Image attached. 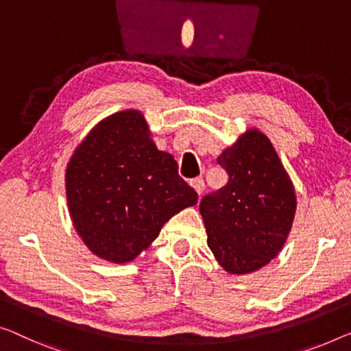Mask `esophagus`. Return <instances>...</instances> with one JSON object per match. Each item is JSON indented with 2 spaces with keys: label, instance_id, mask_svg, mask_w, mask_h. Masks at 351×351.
I'll use <instances>...</instances> for the list:
<instances>
[{
  "label": "esophagus",
  "instance_id": "obj_1",
  "mask_svg": "<svg viewBox=\"0 0 351 351\" xmlns=\"http://www.w3.org/2000/svg\"><path fill=\"white\" fill-rule=\"evenodd\" d=\"M191 186L195 189V192L198 193V195H202L203 189H205V181L202 180V178H195V180L191 181Z\"/></svg>",
  "mask_w": 351,
  "mask_h": 351
}]
</instances>
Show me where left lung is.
Segmentation results:
<instances>
[{"label":"left lung","instance_id":"obj_1","mask_svg":"<svg viewBox=\"0 0 351 351\" xmlns=\"http://www.w3.org/2000/svg\"><path fill=\"white\" fill-rule=\"evenodd\" d=\"M217 164L228 181L200 202L208 247L228 273H254L279 254L289 237L295 189L269 138L257 129L241 135Z\"/></svg>","mask_w":351,"mask_h":351}]
</instances>
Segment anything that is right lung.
Masks as SVG:
<instances>
[{
  "label": "right lung",
  "mask_w": 351,
  "mask_h": 351,
  "mask_svg": "<svg viewBox=\"0 0 351 351\" xmlns=\"http://www.w3.org/2000/svg\"><path fill=\"white\" fill-rule=\"evenodd\" d=\"M66 195L83 243L113 263L134 260L171 216L198 200L173 156L156 148L138 110L106 118L78 145Z\"/></svg>",
  "instance_id": "add662e5"
}]
</instances>
